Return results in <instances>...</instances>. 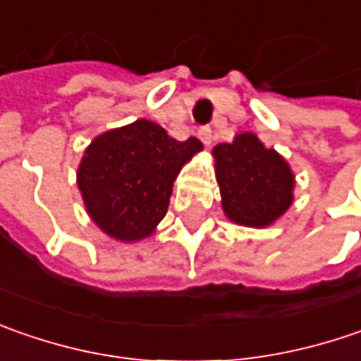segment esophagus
<instances>
[{
	"label": "esophagus",
	"instance_id": "34e87169",
	"mask_svg": "<svg viewBox=\"0 0 361 361\" xmlns=\"http://www.w3.org/2000/svg\"><path fill=\"white\" fill-rule=\"evenodd\" d=\"M197 137H200V141L206 145V147H210L212 143V129L210 127H202L200 131H197Z\"/></svg>",
	"mask_w": 361,
	"mask_h": 361
}]
</instances>
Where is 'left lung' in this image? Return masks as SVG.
Returning <instances> with one entry per match:
<instances>
[{
	"label": "left lung",
	"mask_w": 361,
	"mask_h": 361,
	"mask_svg": "<svg viewBox=\"0 0 361 361\" xmlns=\"http://www.w3.org/2000/svg\"><path fill=\"white\" fill-rule=\"evenodd\" d=\"M222 210L238 226L267 228L293 204L295 173L285 157L250 131L212 149Z\"/></svg>",
	"instance_id": "1"
}]
</instances>
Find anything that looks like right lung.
I'll use <instances>...</instances> for the list:
<instances>
[{
	"mask_svg": "<svg viewBox=\"0 0 361 361\" xmlns=\"http://www.w3.org/2000/svg\"><path fill=\"white\" fill-rule=\"evenodd\" d=\"M200 151L196 137L178 141L147 118L94 137L76 171L90 220L118 243L151 236L167 214L181 167Z\"/></svg>",
	"mask_w": 361,
	"mask_h": 361,
	"instance_id": "right-lung-1",
	"label": "right lung"
}]
</instances>
